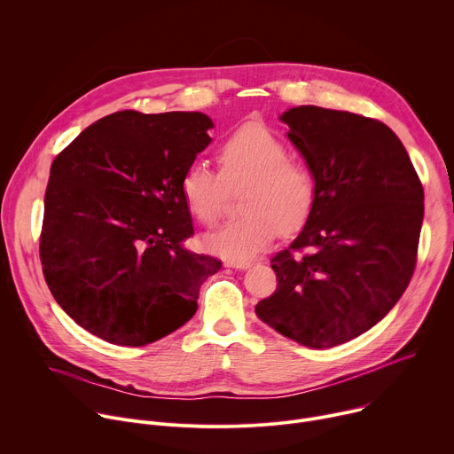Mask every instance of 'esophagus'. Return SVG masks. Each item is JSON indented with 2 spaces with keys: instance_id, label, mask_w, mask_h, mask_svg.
Returning <instances> with one entry per match:
<instances>
[{
  "instance_id": "obj_1",
  "label": "esophagus",
  "mask_w": 454,
  "mask_h": 454,
  "mask_svg": "<svg viewBox=\"0 0 454 454\" xmlns=\"http://www.w3.org/2000/svg\"><path fill=\"white\" fill-rule=\"evenodd\" d=\"M224 266L226 268H235V270H247V268H251V262H231V261H226L224 262Z\"/></svg>"
}]
</instances>
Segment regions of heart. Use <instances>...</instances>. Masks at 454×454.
I'll list each match as a JSON object with an SVG mask.
<instances>
[{"label":"heart","instance_id":"1","mask_svg":"<svg viewBox=\"0 0 454 454\" xmlns=\"http://www.w3.org/2000/svg\"><path fill=\"white\" fill-rule=\"evenodd\" d=\"M221 176L208 165L192 163L181 179L186 208L205 226H215L226 207L228 190L246 186L239 221L205 239L210 253L231 262L251 261L278 235L305 226L314 207L310 168L287 158L286 145L264 127L247 125L219 151Z\"/></svg>","mask_w":454,"mask_h":454}]
</instances>
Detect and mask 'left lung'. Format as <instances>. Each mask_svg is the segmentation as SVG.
Here are the masks:
<instances>
[{"mask_svg":"<svg viewBox=\"0 0 454 454\" xmlns=\"http://www.w3.org/2000/svg\"><path fill=\"white\" fill-rule=\"evenodd\" d=\"M287 138L314 176V207L271 268L277 291L254 307L282 336L333 348L379 323L404 294L417 262L424 190L390 127L336 109L284 111Z\"/></svg>","mask_w":454,"mask_h":454,"instance_id":"1","label":"left lung"}]
</instances>
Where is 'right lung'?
<instances>
[{
  "mask_svg": "<svg viewBox=\"0 0 454 454\" xmlns=\"http://www.w3.org/2000/svg\"><path fill=\"white\" fill-rule=\"evenodd\" d=\"M200 111L107 114L51 163L44 193V280L77 325L144 347L196 314L221 261L184 246L193 235L184 170L212 138Z\"/></svg>",
  "mask_w": 454,
  "mask_h": 454,
  "instance_id": "add662e5",
  "label": "right lung"
}]
</instances>
